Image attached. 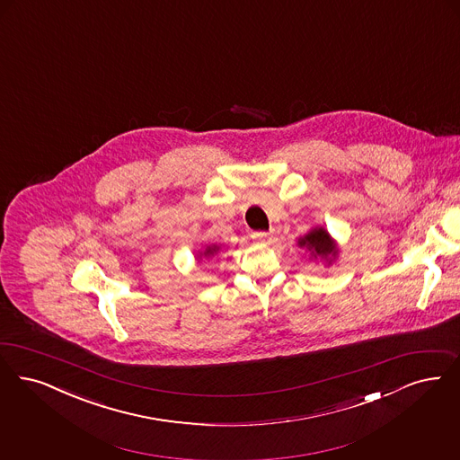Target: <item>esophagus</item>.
<instances>
[{
    "mask_svg": "<svg viewBox=\"0 0 460 460\" xmlns=\"http://www.w3.org/2000/svg\"><path fill=\"white\" fill-rule=\"evenodd\" d=\"M272 236V231H255V233H252V238L257 239V241H267V239Z\"/></svg>",
    "mask_w": 460,
    "mask_h": 460,
    "instance_id": "34e87169",
    "label": "esophagus"
}]
</instances>
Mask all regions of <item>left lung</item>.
<instances>
[{
	"label": "left lung",
	"mask_w": 460,
	"mask_h": 460,
	"mask_svg": "<svg viewBox=\"0 0 460 460\" xmlns=\"http://www.w3.org/2000/svg\"><path fill=\"white\" fill-rule=\"evenodd\" d=\"M299 246H306L308 250H313V255H320V257H329L335 255V246L332 243L329 234L325 229H313L310 234H306L305 238L299 241Z\"/></svg>",
	"instance_id": "left-lung-1"
}]
</instances>
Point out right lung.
<instances>
[{
	"mask_svg": "<svg viewBox=\"0 0 460 460\" xmlns=\"http://www.w3.org/2000/svg\"><path fill=\"white\" fill-rule=\"evenodd\" d=\"M214 252H216V248H207V250H205V257H208V255H214Z\"/></svg>",
	"mask_w": 460,
	"mask_h": 460,
	"instance_id": "obj_1",
	"label": "right lung"
}]
</instances>
